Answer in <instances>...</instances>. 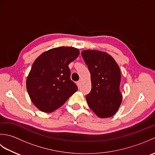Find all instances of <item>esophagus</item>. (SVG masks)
Returning a JSON list of instances; mask_svg holds the SVG:
<instances>
[{
	"mask_svg": "<svg viewBox=\"0 0 155 155\" xmlns=\"http://www.w3.org/2000/svg\"><path fill=\"white\" fill-rule=\"evenodd\" d=\"M81 83H82V81H81V80H79V81L77 82V86H78V87H81Z\"/></svg>",
	"mask_w": 155,
	"mask_h": 155,
	"instance_id": "34e87169",
	"label": "esophagus"
}]
</instances>
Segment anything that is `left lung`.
<instances>
[{
    "mask_svg": "<svg viewBox=\"0 0 155 155\" xmlns=\"http://www.w3.org/2000/svg\"><path fill=\"white\" fill-rule=\"evenodd\" d=\"M81 54L91 77L92 88L86 95L88 106L98 117L113 116L122 103L119 67L107 52L86 50Z\"/></svg>",
    "mask_w": 155,
    "mask_h": 155,
    "instance_id": "obj_1",
    "label": "left lung"
}]
</instances>
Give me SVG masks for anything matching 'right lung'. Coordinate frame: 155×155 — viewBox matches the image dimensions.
Returning <instances> with one entry per match:
<instances>
[{
  "label": "right lung",
  "instance_id": "add662e5",
  "mask_svg": "<svg viewBox=\"0 0 155 155\" xmlns=\"http://www.w3.org/2000/svg\"><path fill=\"white\" fill-rule=\"evenodd\" d=\"M78 55V48L61 47L43 52L35 61L27 79V89L39 110L53 112L78 90L70 78L68 64Z\"/></svg>",
  "mask_w": 155,
  "mask_h": 155
}]
</instances>
